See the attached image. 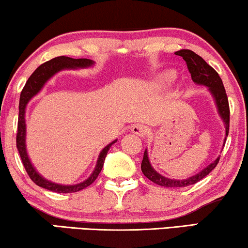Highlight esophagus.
<instances>
[{
  "label": "esophagus",
  "mask_w": 248,
  "mask_h": 248,
  "mask_svg": "<svg viewBox=\"0 0 248 248\" xmlns=\"http://www.w3.org/2000/svg\"><path fill=\"white\" fill-rule=\"evenodd\" d=\"M131 131L137 136H140V137H146L147 136V128L144 124H135L131 128Z\"/></svg>",
  "instance_id": "1"
}]
</instances>
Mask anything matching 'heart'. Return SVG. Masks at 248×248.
Listing matches in <instances>:
<instances>
[{
	"label": "heart",
	"mask_w": 248,
	"mask_h": 248,
	"mask_svg": "<svg viewBox=\"0 0 248 248\" xmlns=\"http://www.w3.org/2000/svg\"><path fill=\"white\" fill-rule=\"evenodd\" d=\"M174 79H175V73L172 71H167L165 73H163V74L158 78L159 83L163 85H170Z\"/></svg>",
	"instance_id": "obj_1"
}]
</instances>
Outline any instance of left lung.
<instances>
[{
    "label": "left lung",
    "instance_id": "obj_1",
    "mask_svg": "<svg viewBox=\"0 0 248 248\" xmlns=\"http://www.w3.org/2000/svg\"><path fill=\"white\" fill-rule=\"evenodd\" d=\"M175 55L181 56V57L186 61L187 69H189L191 78H192V81L195 83V84L207 86L209 92H210L211 95L214 96L216 106H217V109H218V113L222 119V121H224V124H225V129H226L225 142H226V138H227L228 131H229L230 112H229L228 97H227V94H226V90L224 88V84H222L220 76L218 75V73L216 72L210 65H208L207 62H205L203 58L200 57V56L195 54L192 50L181 49L179 51H176ZM219 159H220V156L216 158L215 162L209 164L207 167H204L203 170H200V172L197 173L193 176H190L184 180H174V179H169V177L160 175L159 173H157L154 169H153L152 164L148 159L147 149H145L144 157H142V162H141V172L144 173V175L147 177V179L151 180L152 182L158 184L160 186L183 187L187 186H192V184H195L200 180L203 179V177L207 176L208 174L210 173L216 166H217Z\"/></svg>",
    "mask_w": 248,
    "mask_h": 248
}]
</instances>
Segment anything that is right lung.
Masks as SVG:
<instances>
[{
  "instance_id": "obj_1",
  "label": "right lung",
  "mask_w": 248,
  "mask_h": 248,
  "mask_svg": "<svg viewBox=\"0 0 248 248\" xmlns=\"http://www.w3.org/2000/svg\"><path fill=\"white\" fill-rule=\"evenodd\" d=\"M94 65V62L91 61V59L86 58H79V59H74L71 57H66V56H59V57H56L50 59L44 64H41L39 67H38L36 71H34L28 81L24 85L22 92L20 94V102H19V119H18V134H16V148H18L19 154L21 160H22V164L26 169L28 175L32 182L37 184L38 186L44 187V189H47L49 191H53V192L57 193H72V192H78V191H81L85 187L91 186L94 181L96 180L97 175H99L101 170L103 167L104 159H106V156L109 152L111 146H112L114 142L117 141L113 140L110 142L109 145L106 146L102 151H101L99 158H97L95 169L91 174L89 179H86L83 182L78 184H74V186H62V184H57L54 182H50L45 179L44 176H41L39 173L37 172V170L34 169L32 164L30 162V158L28 157V153L26 148V119H24V116H26V108L27 104L29 103V101L32 99L34 95H37L38 93L40 92V90L44 88V85L46 84V82L50 78L56 74V73L62 71V69H72V68H86L91 67V66Z\"/></svg>"
}]
</instances>
